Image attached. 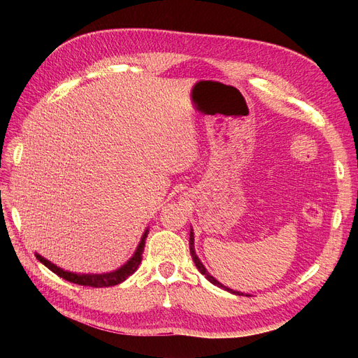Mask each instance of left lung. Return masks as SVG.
I'll return each instance as SVG.
<instances>
[{
  "instance_id": "1",
  "label": "left lung",
  "mask_w": 358,
  "mask_h": 358,
  "mask_svg": "<svg viewBox=\"0 0 358 358\" xmlns=\"http://www.w3.org/2000/svg\"><path fill=\"white\" fill-rule=\"evenodd\" d=\"M189 251H191V257H192V259H194V263H196L197 268L200 270V273H201V275H204V276H206V279L209 280V282H212L213 285H218V287H221V288H224V289H227V291H230V292H233V294L243 296V292L233 291L231 288H227V287H224V285H222L221 282H218V280H216L212 275H209L208 270H206V267L203 266V263H201L200 259H199V257H197V254H196V249H194V233H192V229H191V231H189Z\"/></svg>"
}]
</instances>
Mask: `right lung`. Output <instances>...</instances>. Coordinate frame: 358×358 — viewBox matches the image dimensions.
<instances>
[{
    "label": "right lung",
    "mask_w": 358,
    "mask_h": 358,
    "mask_svg": "<svg viewBox=\"0 0 358 358\" xmlns=\"http://www.w3.org/2000/svg\"><path fill=\"white\" fill-rule=\"evenodd\" d=\"M148 231L146 230L143 233V237L142 241H140L137 249L134 255L128 259V262L122 266L119 267L117 270H113V272H109V273H101V275H85V273H73V272H67V270H64L58 266H55L53 263H50L49 259L43 258L41 255L36 254L37 259L41 263L45 264L49 270H52L53 273L58 275L59 278L69 280V282H73V284H78V285H83V287H94V288H103V287H113V285H117L124 282V280L131 276L137 267L140 266V263H142V254L145 251V242H146V237H148Z\"/></svg>",
    "instance_id": "1"
}]
</instances>
